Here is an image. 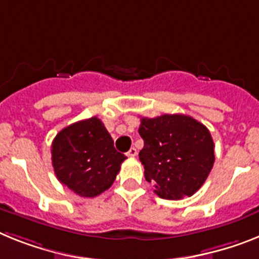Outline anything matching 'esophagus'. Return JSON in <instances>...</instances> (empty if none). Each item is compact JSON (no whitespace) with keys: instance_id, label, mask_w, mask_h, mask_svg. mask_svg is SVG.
<instances>
[{"instance_id":"esophagus-1","label":"esophagus","mask_w":259,"mask_h":259,"mask_svg":"<svg viewBox=\"0 0 259 259\" xmlns=\"http://www.w3.org/2000/svg\"><path fill=\"white\" fill-rule=\"evenodd\" d=\"M126 155L130 156V158H134V156L137 155V150L134 149V147H132V149H130L129 151H127V153H126Z\"/></svg>"}]
</instances>
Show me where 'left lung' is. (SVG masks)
<instances>
[{
    "label": "left lung",
    "mask_w": 259,
    "mask_h": 259,
    "mask_svg": "<svg viewBox=\"0 0 259 259\" xmlns=\"http://www.w3.org/2000/svg\"><path fill=\"white\" fill-rule=\"evenodd\" d=\"M140 160L145 179L154 183L162 199L192 196L203 186L214 163V143L209 130L186 114L142 117Z\"/></svg>",
    "instance_id": "obj_1"
}]
</instances>
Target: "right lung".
<instances>
[{"instance_id": "obj_1", "label": "right lung", "mask_w": 259, "mask_h": 259, "mask_svg": "<svg viewBox=\"0 0 259 259\" xmlns=\"http://www.w3.org/2000/svg\"><path fill=\"white\" fill-rule=\"evenodd\" d=\"M51 159L60 183L82 197L103 193L116 180L123 154L97 117L67 126L52 141Z\"/></svg>"}]
</instances>
